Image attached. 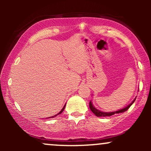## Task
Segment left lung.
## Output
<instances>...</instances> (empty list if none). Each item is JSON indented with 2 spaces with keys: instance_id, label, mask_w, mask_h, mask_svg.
<instances>
[{
  "instance_id": "8db88e82",
  "label": "left lung",
  "mask_w": 151,
  "mask_h": 151,
  "mask_svg": "<svg viewBox=\"0 0 151 151\" xmlns=\"http://www.w3.org/2000/svg\"><path fill=\"white\" fill-rule=\"evenodd\" d=\"M135 100H136V99L133 100L132 103L130 104L129 106H127L125 107V108H124L123 109H121V110L117 111L109 112V113H106V112L100 111L99 110H98V109H96V108H95V107L93 106L92 104H91V101H89V108H90V109H91V111H92L93 113L96 116H98V117H101V116H111L114 115V114H115L123 113V112H124V111H127L128 109L130 108V106H131L133 104V103L135 101Z\"/></svg>"
}]
</instances>
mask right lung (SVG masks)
Wrapping results in <instances>:
<instances>
[{
  "label": "right lung",
  "mask_w": 151,
  "mask_h": 151,
  "mask_svg": "<svg viewBox=\"0 0 151 151\" xmlns=\"http://www.w3.org/2000/svg\"><path fill=\"white\" fill-rule=\"evenodd\" d=\"M65 105H66V104H65ZM65 106H64V107H63V108H62V110H61V111H60V113H59L58 114H61V113H62V111H64V109H65ZM58 114H57V115H58ZM57 115H55V116H52V117H54V116H57ZM52 117H49V118H52Z\"/></svg>",
  "instance_id": "add662e5"
}]
</instances>
